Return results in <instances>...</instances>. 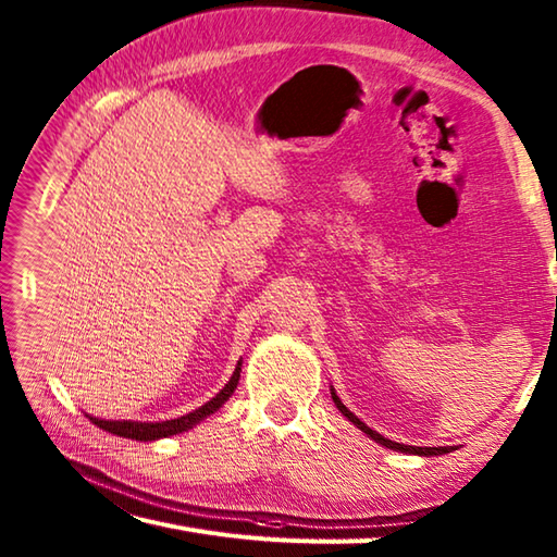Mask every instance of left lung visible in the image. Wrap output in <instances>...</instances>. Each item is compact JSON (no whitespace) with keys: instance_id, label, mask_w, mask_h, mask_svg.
<instances>
[{"instance_id":"1","label":"left lung","mask_w":557,"mask_h":557,"mask_svg":"<svg viewBox=\"0 0 557 557\" xmlns=\"http://www.w3.org/2000/svg\"><path fill=\"white\" fill-rule=\"evenodd\" d=\"M330 395H333V401H335V407L339 409V413L342 417H347L354 425H357L359 431H363L366 435L371 437V441H375L377 445H383V447H387V449H395V453H407V455H421V457H433V455H447L449 449L453 447H413V445H401V443H395V441H387L385 435H381V433H375L373 429H369V425H366L359 417H354V413L342 405V399L337 397V393H335V387H330Z\"/></svg>"}]
</instances>
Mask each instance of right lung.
I'll return each instance as SVG.
<instances>
[{"instance_id": "obj_1", "label": "right lung", "mask_w": 557, "mask_h": 557, "mask_svg": "<svg viewBox=\"0 0 557 557\" xmlns=\"http://www.w3.org/2000/svg\"><path fill=\"white\" fill-rule=\"evenodd\" d=\"M239 375H242V359L236 361V369L230 377V383L224 385L215 397L206 401L203 407L184 413V417H180V419H170V421H114V419L90 417V413H86V417L90 419V423H96L98 429L108 431L112 435L132 437V441H140V443L160 441V437H170V435H180L184 431H191L194 425H198L200 421L208 419L210 413H215L224 405V401H227L234 395L236 383H239Z\"/></svg>"}]
</instances>
